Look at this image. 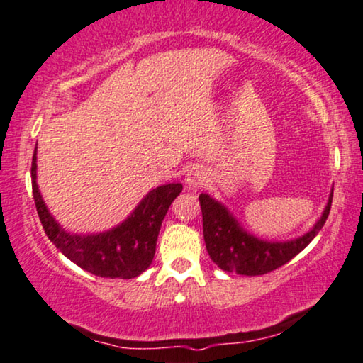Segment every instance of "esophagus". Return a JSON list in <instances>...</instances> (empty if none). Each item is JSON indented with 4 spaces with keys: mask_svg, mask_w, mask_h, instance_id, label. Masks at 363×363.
I'll list each match as a JSON object with an SVG mask.
<instances>
[{
    "mask_svg": "<svg viewBox=\"0 0 363 363\" xmlns=\"http://www.w3.org/2000/svg\"><path fill=\"white\" fill-rule=\"evenodd\" d=\"M209 181H211L209 172H207L202 166L191 167V171L187 172L186 176V184L192 187V189H201V187L207 186V182Z\"/></svg>",
    "mask_w": 363,
    "mask_h": 363,
    "instance_id": "1",
    "label": "esophagus"
}]
</instances>
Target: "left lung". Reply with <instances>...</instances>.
Instances as JSON below:
<instances>
[{
	"label": "left lung",
	"instance_id": "left-lung-1",
	"mask_svg": "<svg viewBox=\"0 0 363 363\" xmlns=\"http://www.w3.org/2000/svg\"><path fill=\"white\" fill-rule=\"evenodd\" d=\"M330 192L325 211L317 224L302 238L287 242H267L245 232L234 216L220 202L211 196L201 194L202 227H204L206 249L217 267L240 275H262L282 267L289 260L302 252L325 224L332 206Z\"/></svg>",
	"mask_w": 363,
	"mask_h": 363
}]
</instances>
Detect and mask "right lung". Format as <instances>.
Wrapping results in <instances>:
<instances>
[{"label": "right lung", "mask_w": 363, "mask_h": 363, "mask_svg": "<svg viewBox=\"0 0 363 363\" xmlns=\"http://www.w3.org/2000/svg\"><path fill=\"white\" fill-rule=\"evenodd\" d=\"M33 197L48 239L81 269L109 279H134L151 265L156 242L169 206L181 194L182 184L152 189L131 216L114 229L99 234H71L50 214L36 184V151L31 162Z\"/></svg>", "instance_id": "obj_1"}]
</instances>
